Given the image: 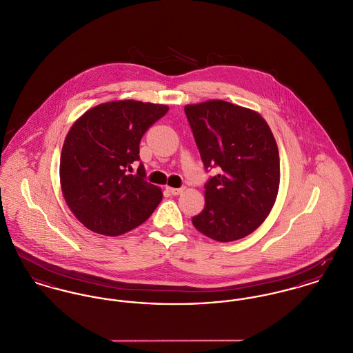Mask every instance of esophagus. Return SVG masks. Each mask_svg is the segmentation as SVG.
<instances>
[{"instance_id": "obj_1", "label": "esophagus", "mask_w": 353, "mask_h": 353, "mask_svg": "<svg viewBox=\"0 0 353 353\" xmlns=\"http://www.w3.org/2000/svg\"><path fill=\"white\" fill-rule=\"evenodd\" d=\"M186 190V188H179V189H174V188H167V192L171 195H179Z\"/></svg>"}]
</instances>
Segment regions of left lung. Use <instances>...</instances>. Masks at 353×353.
Masks as SVG:
<instances>
[{
    "label": "left lung",
    "mask_w": 353,
    "mask_h": 353,
    "mask_svg": "<svg viewBox=\"0 0 353 353\" xmlns=\"http://www.w3.org/2000/svg\"><path fill=\"white\" fill-rule=\"evenodd\" d=\"M185 113L205 168L221 170L205 185V208L192 225L220 243L251 234L279 190V151L271 129L255 110L223 99L186 105Z\"/></svg>",
    "instance_id": "left-lung-1"
}]
</instances>
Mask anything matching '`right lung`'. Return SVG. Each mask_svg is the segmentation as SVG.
Here are the masks:
<instances>
[{
  "label": "right lung",
  "instance_id": "right-lung-1",
  "mask_svg": "<svg viewBox=\"0 0 353 353\" xmlns=\"http://www.w3.org/2000/svg\"><path fill=\"white\" fill-rule=\"evenodd\" d=\"M168 106L133 99L97 105L68 130L61 154V186L72 214L88 229L120 236L143 224L161 203L140 161L143 134Z\"/></svg>",
  "mask_w": 353,
  "mask_h": 353
}]
</instances>
